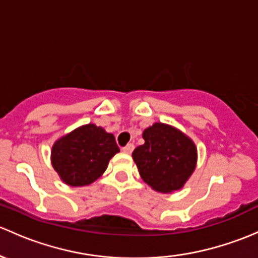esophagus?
<instances>
[{"mask_svg": "<svg viewBox=\"0 0 258 258\" xmlns=\"http://www.w3.org/2000/svg\"><path fill=\"white\" fill-rule=\"evenodd\" d=\"M134 150H135V146H134V143H128V145H127V146H124V147L122 148V151H123L124 153H127V154L132 153V152H134Z\"/></svg>", "mask_w": 258, "mask_h": 258, "instance_id": "1", "label": "esophagus"}]
</instances>
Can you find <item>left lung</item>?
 Instances as JSON below:
<instances>
[{
	"label": "left lung",
	"instance_id": "8db88e82",
	"mask_svg": "<svg viewBox=\"0 0 258 258\" xmlns=\"http://www.w3.org/2000/svg\"><path fill=\"white\" fill-rule=\"evenodd\" d=\"M145 143L132 153L140 175L152 189L172 193L183 188L197 165V147L186 135L156 122L142 135Z\"/></svg>",
	"mask_w": 258,
	"mask_h": 258
}]
</instances>
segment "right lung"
<instances>
[{
  "label": "right lung",
  "mask_w": 258,
  "mask_h": 258,
  "mask_svg": "<svg viewBox=\"0 0 258 258\" xmlns=\"http://www.w3.org/2000/svg\"><path fill=\"white\" fill-rule=\"evenodd\" d=\"M118 152L120 148L112 134L89 123L54 143L51 164L65 184L84 186L101 177L108 161Z\"/></svg>",
  "instance_id": "right-lung-1"
}]
</instances>
